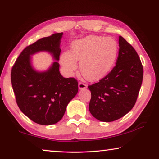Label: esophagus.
<instances>
[{
  "label": "esophagus",
  "instance_id": "34e87169",
  "mask_svg": "<svg viewBox=\"0 0 159 159\" xmlns=\"http://www.w3.org/2000/svg\"><path fill=\"white\" fill-rule=\"evenodd\" d=\"M87 87H88L87 85L84 84V83H80V82L79 83V88L80 89H85L87 88Z\"/></svg>",
  "mask_w": 159,
  "mask_h": 159
}]
</instances>
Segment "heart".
I'll use <instances>...</instances> for the list:
<instances>
[{
  "label": "heart",
  "instance_id": "1",
  "mask_svg": "<svg viewBox=\"0 0 159 159\" xmlns=\"http://www.w3.org/2000/svg\"><path fill=\"white\" fill-rule=\"evenodd\" d=\"M118 51L117 42L111 37L89 35L72 42L70 53L60 56V63L66 73L72 75L80 70L89 81L100 80L107 75L115 64Z\"/></svg>",
  "mask_w": 159,
  "mask_h": 159
}]
</instances>
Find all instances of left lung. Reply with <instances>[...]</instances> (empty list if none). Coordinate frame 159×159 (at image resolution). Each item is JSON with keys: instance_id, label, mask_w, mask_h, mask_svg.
I'll use <instances>...</instances> for the list:
<instances>
[{"instance_id": "8db88e82", "label": "left lung", "mask_w": 159, "mask_h": 159, "mask_svg": "<svg viewBox=\"0 0 159 159\" xmlns=\"http://www.w3.org/2000/svg\"><path fill=\"white\" fill-rule=\"evenodd\" d=\"M116 65L99 82L88 86L91 92L89 111L102 122H112L125 116L136 102L142 85L143 67L137 52L119 37Z\"/></svg>"}]
</instances>
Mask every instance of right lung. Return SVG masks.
<instances>
[{
  "instance_id": "add662e5",
  "label": "right lung",
  "mask_w": 159,
  "mask_h": 159,
  "mask_svg": "<svg viewBox=\"0 0 159 159\" xmlns=\"http://www.w3.org/2000/svg\"><path fill=\"white\" fill-rule=\"evenodd\" d=\"M62 34H53L25 48L11 69V81L17 105L23 113L39 125L58 122L79 90L76 79H66L60 73ZM39 52H47L56 60L46 71H37L31 64V56Z\"/></svg>"
}]
</instances>
